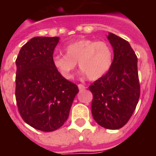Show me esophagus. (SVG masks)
<instances>
[{
    "label": "esophagus",
    "instance_id": "34e87169",
    "mask_svg": "<svg viewBox=\"0 0 156 156\" xmlns=\"http://www.w3.org/2000/svg\"><path fill=\"white\" fill-rule=\"evenodd\" d=\"M78 87L79 88V90H84L85 88H86V87L83 84H78Z\"/></svg>",
    "mask_w": 156,
    "mask_h": 156
}]
</instances>
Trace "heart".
Returning <instances> with one entry per match:
<instances>
[{"mask_svg":"<svg viewBox=\"0 0 156 156\" xmlns=\"http://www.w3.org/2000/svg\"><path fill=\"white\" fill-rule=\"evenodd\" d=\"M66 54L58 53L52 58L55 68L65 79L73 77L77 62L83 73L90 80L105 76L113 64V49L108 42L93 39H78L64 48Z\"/></svg>","mask_w":156,"mask_h":156,"instance_id":"obj_1","label":"heart"}]
</instances>
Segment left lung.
Segmentation results:
<instances>
[{"label": "left lung", "instance_id": "8db88e82", "mask_svg": "<svg viewBox=\"0 0 156 156\" xmlns=\"http://www.w3.org/2000/svg\"><path fill=\"white\" fill-rule=\"evenodd\" d=\"M108 39L114 49L111 69L88 88L94 120L105 129H118L130 119L140 98L138 59L127 41L111 32Z\"/></svg>", "mask_w": 156, "mask_h": 156}]
</instances>
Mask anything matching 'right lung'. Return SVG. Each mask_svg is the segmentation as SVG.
Wrapping results in <instances>:
<instances>
[{
  "label": "right lung",
  "instance_id": "add662e5",
  "mask_svg": "<svg viewBox=\"0 0 156 156\" xmlns=\"http://www.w3.org/2000/svg\"><path fill=\"white\" fill-rule=\"evenodd\" d=\"M59 37H36L22 46L16 60V99L20 115L34 129L51 132L68 119L77 85L62 78L52 58Z\"/></svg>",
  "mask_w": 156,
  "mask_h": 156
}]
</instances>
